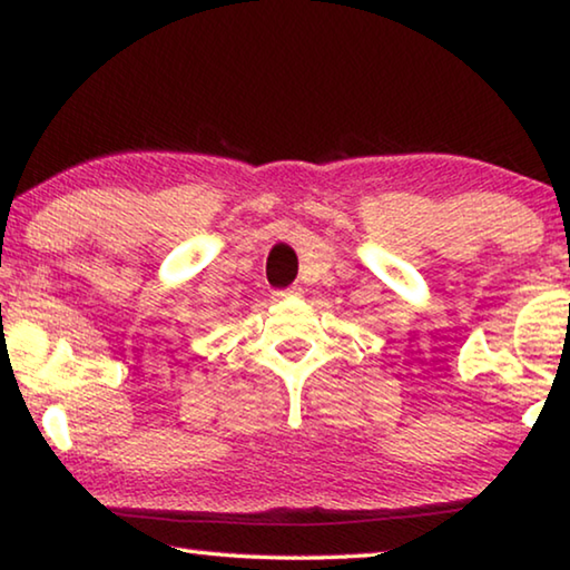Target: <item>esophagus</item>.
<instances>
[{
  "instance_id": "obj_1",
  "label": "esophagus",
  "mask_w": 570,
  "mask_h": 570,
  "mask_svg": "<svg viewBox=\"0 0 570 570\" xmlns=\"http://www.w3.org/2000/svg\"><path fill=\"white\" fill-rule=\"evenodd\" d=\"M277 295H279V297H287V295H303V287H301V285H293V287H287V291H279Z\"/></svg>"
}]
</instances>
